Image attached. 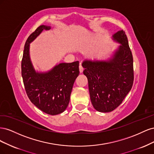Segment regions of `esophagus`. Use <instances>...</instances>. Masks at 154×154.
Returning a JSON list of instances; mask_svg holds the SVG:
<instances>
[{
	"mask_svg": "<svg viewBox=\"0 0 154 154\" xmlns=\"http://www.w3.org/2000/svg\"><path fill=\"white\" fill-rule=\"evenodd\" d=\"M79 69H80V72L81 73L83 71V67L82 66L81 64H80V66H79Z\"/></svg>",
	"mask_w": 154,
	"mask_h": 154,
	"instance_id": "esophagus-1",
	"label": "esophagus"
}]
</instances>
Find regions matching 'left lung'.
<instances>
[{
	"mask_svg": "<svg viewBox=\"0 0 154 154\" xmlns=\"http://www.w3.org/2000/svg\"><path fill=\"white\" fill-rule=\"evenodd\" d=\"M120 44L106 59L86 58L82 62L87 78L91 101L100 112H109L122 103L134 81L133 58L124 31L112 37Z\"/></svg>",
	"mask_w": 154,
	"mask_h": 154,
	"instance_id": "8db88e82",
	"label": "left lung"
}]
</instances>
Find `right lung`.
<instances>
[{"instance_id":"1","label":"right lung","mask_w":154,"mask_h":154,"mask_svg":"<svg viewBox=\"0 0 154 154\" xmlns=\"http://www.w3.org/2000/svg\"><path fill=\"white\" fill-rule=\"evenodd\" d=\"M51 26L42 25L31 33L24 45L22 76L29 99L37 108L50 115L62 113L67 109L73 84L79 75V62L57 63L48 71H38L32 63L30 44Z\"/></svg>"}]
</instances>
